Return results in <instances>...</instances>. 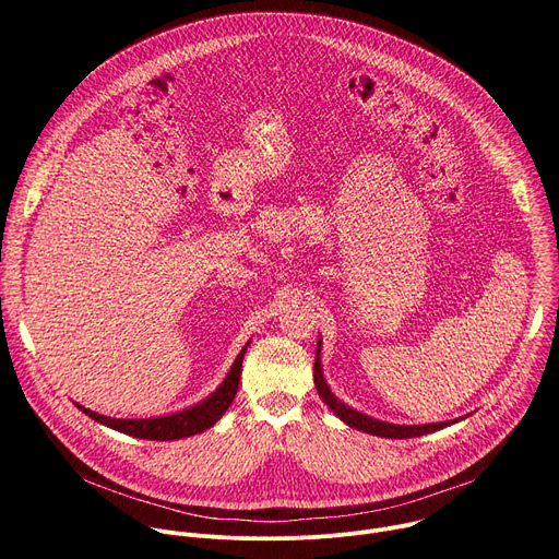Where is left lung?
Returning a JSON list of instances; mask_svg holds the SVG:
<instances>
[{"mask_svg": "<svg viewBox=\"0 0 559 559\" xmlns=\"http://www.w3.org/2000/svg\"><path fill=\"white\" fill-rule=\"evenodd\" d=\"M321 341H318V349H316V360H313V382H316V389H318V395L323 397V403L343 420L347 423L349 427L358 429V431H365V433H371V436H380V438H416V436H425V433H433L438 429H444L449 427L451 423H433V425H412V427H405V425H391V423H380L376 418H369L352 407H347L345 403H341L338 397L332 393L330 384L325 382L323 378V369H321Z\"/></svg>", "mask_w": 559, "mask_h": 559, "instance_id": "left-lung-1", "label": "left lung"}]
</instances>
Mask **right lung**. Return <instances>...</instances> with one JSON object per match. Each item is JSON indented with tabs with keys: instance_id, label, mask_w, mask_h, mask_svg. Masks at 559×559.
<instances>
[{
	"instance_id": "right-lung-1",
	"label": "right lung",
	"mask_w": 559,
	"mask_h": 559,
	"mask_svg": "<svg viewBox=\"0 0 559 559\" xmlns=\"http://www.w3.org/2000/svg\"><path fill=\"white\" fill-rule=\"evenodd\" d=\"M250 345V343H248ZM248 345L241 349V354L236 356L231 369L227 371L225 380L221 382V386L205 397L203 403L183 409L179 414L173 416H162V418H143V420H121V418H108L102 414H95L82 405H76L86 416H91L93 420L117 429L126 436H134L141 440H179V438H188L194 433H203L205 429H210L231 405L234 395L238 391V380H241V367H243V356L248 352Z\"/></svg>"
}]
</instances>
